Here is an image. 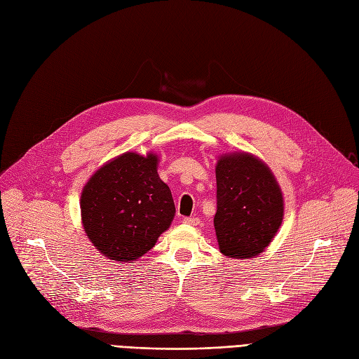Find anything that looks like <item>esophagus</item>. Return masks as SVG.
Wrapping results in <instances>:
<instances>
[{
	"instance_id": "esophagus-1",
	"label": "esophagus",
	"mask_w": 359,
	"mask_h": 359,
	"mask_svg": "<svg viewBox=\"0 0 359 359\" xmlns=\"http://www.w3.org/2000/svg\"><path fill=\"white\" fill-rule=\"evenodd\" d=\"M182 222H185V224H190V226H196L197 222H199V218H196V217H185V218L182 219Z\"/></svg>"
}]
</instances>
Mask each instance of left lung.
Masks as SVG:
<instances>
[{
  "label": "left lung",
  "instance_id": "obj_1",
  "mask_svg": "<svg viewBox=\"0 0 359 359\" xmlns=\"http://www.w3.org/2000/svg\"><path fill=\"white\" fill-rule=\"evenodd\" d=\"M219 251L229 258H254L273 241L283 219V196L270 168L251 153L219 156L215 165Z\"/></svg>",
  "mask_w": 359,
  "mask_h": 359
}]
</instances>
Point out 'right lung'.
Returning <instances> with one entry per match:
<instances>
[{
	"label": "right lung",
	"mask_w": 359,
	"mask_h": 359,
	"mask_svg": "<svg viewBox=\"0 0 359 359\" xmlns=\"http://www.w3.org/2000/svg\"><path fill=\"white\" fill-rule=\"evenodd\" d=\"M158 156L128 151L97 169L80 199L84 233L108 259L130 263L170 227L175 205L157 174Z\"/></svg>",
	"instance_id": "1"
}]
</instances>
